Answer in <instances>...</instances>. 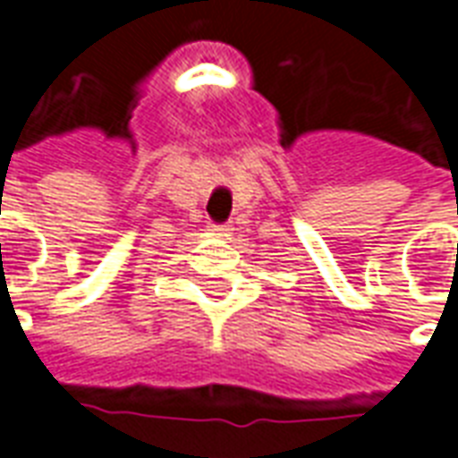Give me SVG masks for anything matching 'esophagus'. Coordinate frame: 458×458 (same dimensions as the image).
<instances>
[{"label": "esophagus", "instance_id": "34e87169", "mask_svg": "<svg viewBox=\"0 0 458 458\" xmlns=\"http://www.w3.org/2000/svg\"><path fill=\"white\" fill-rule=\"evenodd\" d=\"M210 228H213V230H223V233H225V230H230L228 225H216V223H213V225H210Z\"/></svg>", "mask_w": 458, "mask_h": 458}]
</instances>
